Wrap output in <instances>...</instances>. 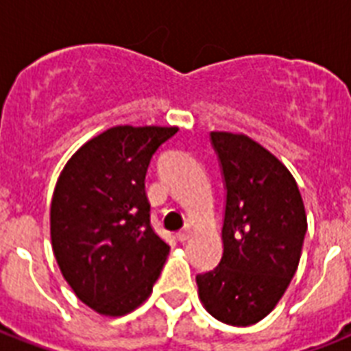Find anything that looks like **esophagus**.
Listing matches in <instances>:
<instances>
[{
  "label": "esophagus",
  "instance_id": "esophagus-1",
  "mask_svg": "<svg viewBox=\"0 0 351 351\" xmlns=\"http://www.w3.org/2000/svg\"><path fill=\"white\" fill-rule=\"evenodd\" d=\"M191 231H193L191 224H186L184 226V230H180L178 233H176V239L180 240V242H186V240L191 237Z\"/></svg>",
  "mask_w": 351,
  "mask_h": 351
}]
</instances>
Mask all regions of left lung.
<instances>
[{"mask_svg": "<svg viewBox=\"0 0 351 351\" xmlns=\"http://www.w3.org/2000/svg\"><path fill=\"white\" fill-rule=\"evenodd\" d=\"M226 182L224 253L197 275L198 297L217 321L251 326L282 299L308 230L304 202L280 160L245 134L211 132Z\"/></svg>", "mask_w": 351, "mask_h": 351, "instance_id": "left-lung-1", "label": "left lung"}]
</instances>
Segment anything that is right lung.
Here are the masks:
<instances>
[{"label":"right lung","instance_id":"right-lung-1","mask_svg":"<svg viewBox=\"0 0 351 351\" xmlns=\"http://www.w3.org/2000/svg\"><path fill=\"white\" fill-rule=\"evenodd\" d=\"M178 127L117 125L71 156L51 202L52 251L63 278L100 315L145 302L169 255L149 219L145 173Z\"/></svg>","mask_w":351,"mask_h":351}]
</instances>
